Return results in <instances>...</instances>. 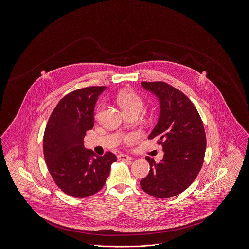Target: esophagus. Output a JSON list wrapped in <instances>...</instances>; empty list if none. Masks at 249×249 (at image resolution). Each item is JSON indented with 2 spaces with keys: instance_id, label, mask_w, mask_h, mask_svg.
I'll return each mask as SVG.
<instances>
[{
  "instance_id": "34e87169",
  "label": "esophagus",
  "mask_w": 249,
  "mask_h": 249,
  "mask_svg": "<svg viewBox=\"0 0 249 249\" xmlns=\"http://www.w3.org/2000/svg\"><path fill=\"white\" fill-rule=\"evenodd\" d=\"M117 159H118V160H121V161H130L132 160V158L130 156H127V155H124V154L118 155Z\"/></svg>"
}]
</instances>
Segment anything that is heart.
Wrapping results in <instances>:
<instances>
[{
	"label": "heart",
	"instance_id": "b5f03b06",
	"mask_svg": "<svg viewBox=\"0 0 249 249\" xmlns=\"http://www.w3.org/2000/svg\"><path fill=\"white\" fill-rule=\"evenodd\" d=\"M116 102L126 114H138L144 108L143 99L136 92L130 90H123L119 92L116 96ZM100 112L101 107L99 106L96 110V117L99 116Z\"/></svg>",
	"mask_w": 249,
	"mask_h": 249
}]
</instances>
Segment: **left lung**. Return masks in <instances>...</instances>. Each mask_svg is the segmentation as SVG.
I'll use <instances>...</instances> for the list:
<instances>
[{"label": "left lung", "mask_w": 249, "mask_h": 249, "mask_svg": "<svg viewBox=\"0 0 249 249\" xmlns=\"http://www.w3.org/2000/svg\"><path fill=\"white\" fill-rule=\"evenodd\" d=\"M141 86L159 98V120L148 138H157L164 155L160 163L145 158L151 168L140 186L153 196L172 197L187 189L199 173L206 149L205 131L196 107L183 92L164 82Z\"/></svg>", "instance_id": "8db88e82"}]
</instances>
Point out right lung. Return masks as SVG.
Instances as JSON below:
<instances>
[{
    "label": "right lung",
    "instance_id": "add662e5",
    "mask_svg": "<svg viewBox=\"0 0 249 249\" xmlns=\"http://www.w3.org/2000/svg\"><path fill=\"white\" fill-rule=\"evenodd\" d=\"M106 87H88L70 92L53 111L44 134V157L48 169L64 192L87 197L98 192L109 177L116 157H98L86 149V132L94 125V107Z\"/></svg>",
    "mask_w": 249,
    "mask_h": 249
}]
</instances>
